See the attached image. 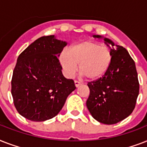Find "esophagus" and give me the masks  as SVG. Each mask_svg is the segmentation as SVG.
<instances>
[{
    "label": "esophagus",
    "mask_w": 147,
    "mask_h": 147,
    "mask_svg": "<svg viewBox=\"0 0 147 147\" xmlns=\"http://www.w3.org/2000/svg\"><path fill=\"white\" fill-rule=\"evenodd\" d=\"M82 85V84L81 82H78V81H75V85H76V88L79 87V86Z\"/></svg>",
    "instance_id": "1"
}]
</instances>
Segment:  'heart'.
<instances>
[{"label":"heart","instance_id":"b5f03b06","mask_svg":"<svg viewBox=\"0 0 147 147\" xmlns=\"http://www.w3.org/2000/svg\"><path fill=\"white\" fill-rule=\"evenodd\" d=\"M113 59L111 50L93 41L72 45L64 49L59 55V62L65 74L73 76L78 70L88 80H97L105 75Z\"/></svg>","mask_w":147,"mask_h":147}]
</instances>
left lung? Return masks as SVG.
Listing matches in <instances>:
<instances>
[{
  "label": "left lung",
  "instance_id": "1",
  "mask_svg": "<svg viewBox=\"0 0 147 147\" xmlns=\"http://www.w3.org/2000/svg\"><path fill=\"white\" fill-rule=\"evenodd\" d=\"M93 37L101 38L99 35ZM105 42L113 54L107 72L88 83L90 89L86 105L92 116L105 124H114L127 117L134 109L139 94V81L135 62L127 50L107 38Z\"/></svg>",
  "mask_w": 147,
  "mask_h": 147
}]
</instances>
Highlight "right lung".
Returning a JSON list of instances; mask_svg holds the SVG:
<instances>
[{
    "instance_id": "right-lung-1",
    "label": "right lung",
    "mask_w": 147,
    "mask_h": 147,
    "mask_svg": "<svg viewBox=\"0 0 147 147\" xmlns=\"http://www.w3.org/2000/svg\"><path fill=\"white\" fill-rule=\"evenodd\" d=\"M66 45L54 35L42 36L18 56L11 94L16 109L25 118L37 122L53 118L76 88L72 79L63 76L58 59Z\"/></svg>"
}]
</instances>
